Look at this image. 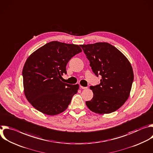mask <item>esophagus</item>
I'll list each match as a JSON object with an SVG mask.
<instances>
[{
	"instance_id": "1",
	"label": "esophagus",
	"mask_w": 153,
	"mask_h": 153,
	"mask_svg": "<svg viewBox=\"0 0 153 153\" xmlns=\"http://www.w3.org/2000/svg\"><path fill=\"white\" fill-rule=\"evenodd\" d=\"M80 88L83 89H87L88 87H86V86H82L80 85Z\"/></svg>"
}]
</instances>
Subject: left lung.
Masks as SVG:
<instances>
[{"instance_id":"8db88e82","label":"left lung","mask_w":153,"mask_h":153,"mask_svg":"<svg viewBox=\"0 0 153 153\" xmlns=\"http://www.w3.org/2000/svg\"><path fill=\"white\" fill-rule=\"evenodd\" d=\"M100 83L91 86L94 95L86 101L88 108L97 114H110L121 107L129 97L134 79L131 65L115 47L108 42L80 45Z\"/></svg>"}]
</instances>
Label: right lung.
<instances>
[{
    "label": "right lung",
    "mask_w": 153,
    "mask_h": 153,
    "mask_svg": "<svg viewBox=\"0 0 153 153\" xmlns=\"http://www.w3.org/2000/svg\"><path fill=\"white\" fill-rule=\"evenodd\" d=\"M82 51L78 45L52 41L27 58L22 71L25 94L36 110L55 115L67 109L79 86L60 79L68 61Z\"/></svg>",
    "instance_id": "1"
}]
</instances>
